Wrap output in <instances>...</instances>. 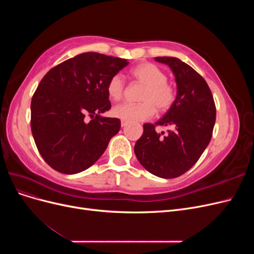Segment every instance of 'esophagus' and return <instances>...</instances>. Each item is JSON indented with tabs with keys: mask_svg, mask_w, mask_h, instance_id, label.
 Instances as JSON below:
<instances>
[{
	"mask_svg": "<svg viewBox=\"0 0 254 254\" xmlns=\"http://www.w3.org/2000/svg\"><path fill=\"white\" fill-rule=\"evenodd\" d=\"M127 124H128L127 122H124V121H122V122H121V126H122V127H125V126H127Z\"/></svg>",
	"mask_w": 254,
	"mask_h": 254,
	"instance_id": "34e87169",
	"label": "esophagus"
}]
</instances>
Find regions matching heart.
<instances>
[{
    "label": "heart",
    "mask_w": 254,
    "mask_h": 254,
    "mask_svg": "<svg viewBox=\"0 0 254 254\" xmlns=\"http://www.w3.org/2000/svg\"><path fill=\"white\" fill-rule=\"evenodd\" d=\"M132 78L144 87L139 101L141 104H122L114 107V118L127 123H136L150 119L155 108L158 112H166L176 99V90L167 82V76L163 70L150 63H144L134 66L131 72ZM107 93L113 102H119L124 95V82L120 75H114L107 84Z\"/></svg>",
    "instance_id": "1"
}]
</instances>
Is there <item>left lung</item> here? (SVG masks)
Here are the masks:
<instances>
[{
    "instance_id": "left-lung-1",
    "label": "left lung",
    "mask_w": 254,
    "mask_h": 254,
    "mask_svg": "<svg viewBox=\"0 0 254 254\" xmlns=\"http://www.w3.org/2000/svg\"><path fill=\"white\" fill-rule=\"evenodd\" d=\"M171 67L177 83L173 106L155 124L143 125L134 153L146 171L160 178H176L193 166L209 145L216 120L212 92L202 76L176 57H156ZM156 126L171 127L158 134Z\"/></svg>"
}]
</instances>
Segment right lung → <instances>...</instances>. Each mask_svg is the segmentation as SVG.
I'll use <instances>...</instances> for the list:
<instances>
[{
    "mask_svg": "<svg viewBox=\"0 0 254 254\" xmlns=\"http://www.w3.org/2000/svg\"><path fill=\"white\" fill-rule=\"evenodd\" d=\"M128 64L88 52L45 74L32 98L30 127L38 150L54 170L66 175L86 171L120 131L119 119L101 114L111 108L108 81Z\"/></svg>",
    "mask_w": 254,
    "mask_h": 254,
    "instance_id": "obj_1",
    "label": "right lung"
}]
</instances>
